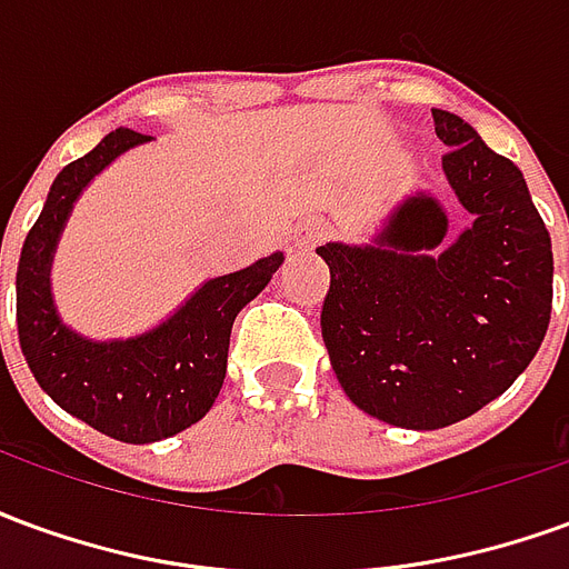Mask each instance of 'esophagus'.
<instances>
[{
    "label": "esophagus",
    "instance_id": "obj_1",
    "mask_svg": "<svg viewBox=\"0 0 569 569\" xmlns=\"http://www.w3.org/2000/svg\"><path fill=\"white\" fill-rule=\"evenodd\" d=\"M329 234H332V224L329 222H310L296 231V247L310 249L313 243H320V240H326Z\"/></svg>",
    "mask_w": 569,
    "mask_h": 569
}]
</instances>
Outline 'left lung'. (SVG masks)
I'll list each match as a JSON object with an SVG mask.
<instances>
[{
    "label": "left lung",
    "instance_id": "left-lung-1",
    "mask_svg": "<svg viewBox=\"0 0 569 569\" xmlns=\"http://www.w3.org/2000/svg\"><path fill=\"white\" fill-rule=\"evenodd\" d=\"M441 170L472 224L415 191L371 243H326L322 341L338 383L371 418L441 429L476 415L537 357L551 317V237L521 170L460 116L432 109Z\"/></svg>",
    "mask_w": 569,
    "mask_h": 569
}]
</instances>
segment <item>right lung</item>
<instances>
[{
    "mask_svg": "<svg viewBox=\"0 0 569 569\" xmlns=\"http://www.w3.org/2000/svg\"><path fill=\"white\" fill-rule=\"evenodd\" d=\"M142 142L151 137L118 128L63 167L18 261V335L32 378L67 415L128 445L170 439L210 411L228 369L234 317L283 264V252H271L243 271L212 277L167 320L133 338L93 341L69 329L51 292L60 234L93 176Z\"/></svg>",
    "mask_w": 569,
    "mask_h": 569,
    "instance_id": "add662e5",
    "label": "right lung"
}]
</instances>
